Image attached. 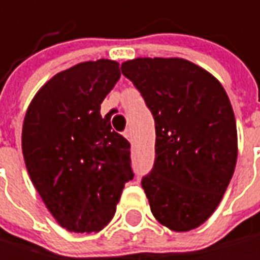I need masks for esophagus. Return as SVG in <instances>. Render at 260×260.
Masks as SVG:
<instances>
[{
    "instance_id": "obj_1",
    "label": "esophagus",
    "mask_w": 260,
    "mask_h": 260,
    "mask_svg": "<svg viewBox=\"0 0 260 260\" xmlns=\"http://www.w3.org/2000/svg\"><path fill=\"white\" fill-rule=\"evenodd\" d=\"M124 136L128 139V141H132V138H133V133H132V128H127L125 132H124Z\"/></svg>"
}]
</instances>
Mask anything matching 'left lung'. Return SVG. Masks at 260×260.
I'll list each match as a JSON object with an SVG mask.
<instances>
[{
	"label": "left lung",
	"mask_w": 260,
	"mask_h": 260,
	"mask_svg": "<svg viewBox=\"0 0 260 260\" xmlns=\"http://www.w3.org/2000/svg\"><path fill=\"white\" fill-rule=\"evenodd\" d=\"M154 118V164L141 184L157 222L173 232L202 225L219 205L238 159L236 119L220 82L182 58L121 66Z\"/></svg>",
	"instance_id": "1"
}]
</instances>
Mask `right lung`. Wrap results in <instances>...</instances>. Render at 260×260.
Wrapping results in <instances>:
<instances>
[{"mask_svg": "<svg viewBox=\"0 0 260 260\" xmlns=\"http://www.w3.org/2000/svg\"><path fill=\"white\" fill-rule=\"evenodd\" d=\"M121 76L98 59L56 73L31 100L22 124L28 176L62 229L100 232L133 179L130 142L112 128L101 104Z\"/></svg>", "mask_w": 260, "mask_h": 260, "instance_id": "1", "label": "right lung"}]
</instances>
